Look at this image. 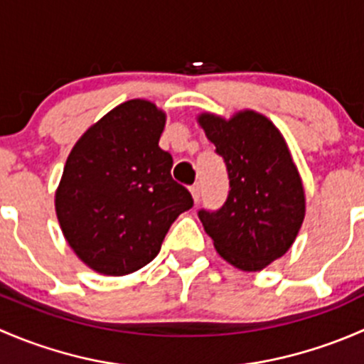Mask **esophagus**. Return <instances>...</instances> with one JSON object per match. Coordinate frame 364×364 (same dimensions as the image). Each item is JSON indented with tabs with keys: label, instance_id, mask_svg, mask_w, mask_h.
<instances>
[{
	"label": "esophagus",
	"instance_id": "34e87169",
	"mask_svg": "<svg viewBox=\"0 0 364 364\" xmlns=\"http://www.w3.org/2000/svg\"><path fill=\"white\" fill-rule=\"evenodd\" d=\"M190 193H192V197H193V200H196V203L200 199V185H199V183H196V185L190 186Z\"/></svg>",
	"mask_w": 364,
	"mask_h": 364
}]
</instances>
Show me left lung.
I'll return each mask as SVG.
<instances>
[{
    "mask_svg": "<svg viewBox=\"0 0 364 364\" xmlns=\"http://www.w3.org/2000/svg\"><path fill=\"white\" fill-rule=\"evenodd\" d=\"M229 172V197L215 213L199 211L220 257L241 271H260L292 247L306 199L284 135L262 114L245 109L225 119L197 116Z\"/></svg>",
    "mask_w": 364,
    "mask_h": 364,
    "instance_id": "obj_1",
    "label": "left lung"
}]
</instances>
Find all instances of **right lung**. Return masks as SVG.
Listing matches in <instances>:
<instances>
[{"mask_svg": "<svg viewBox=\"0 0 364 364\" xmlns=\"http://www.w3.org/2000/svg\"><path fill=\"white\" fill-rule=\"evenodd\" d=\"M165 112L128 100L75 142L56 190L58 222L73 253L93 271L123 277L159 255L165 234L193 205L159 146Z\"/></svg>", "mask_w": 364, "mask_h": 364, "instance_id": "obj_1", "label": "right lung"}]
</instances>
